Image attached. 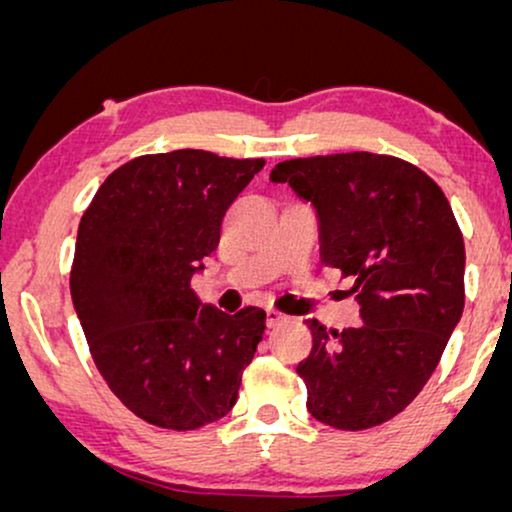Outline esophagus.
<instances>
[{"label":"esophagus","instance_id":"34e87169","mask_svg":"<svg viewBox=\"0 0 512 512\" xmlns=\"http://www.w3.org/2000/svg\"><path fill=\"white\" fill-rule=\"evenodd\" d=\"M286 319H289V317H286V314H282L279 310H275V307H268V310H265V324H268V328H275L279 324H284Z\"/></svg>","mask_w":512,"mask_h":512}]
</instances>
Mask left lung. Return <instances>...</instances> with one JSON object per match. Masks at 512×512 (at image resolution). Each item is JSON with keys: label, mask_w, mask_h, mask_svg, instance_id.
I'll list each match as a JSON object with an SVG mask.
<instances>
[{"label": "left lung", "mask_w": 512, "mask_h": 512, "mask_svg": "<svg viewBox=\"0 0 512 512\" xmlns=\"http://www.w3.org/2000/svg\"><path fill=\"white\" fill-rule=\"evenodd\" d=\"M312 202L321 261L352 277L361 326L307 319L298 363L307 410L361 431L396 417L424 389L464 312V237L445 193L419 167L368 151L293 158L270 172Z\"/></svg>", "instance_id": "obj_1"}]
</instances>
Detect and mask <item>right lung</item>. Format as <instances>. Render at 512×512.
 I'll list each match as a JSON object with an SVG mask.
<instances>
[{"label": "right lung", "instance_id": "add662e5", "mask_svg": "<svg viewBox=\"0 0 512 512\" xmlns=\"http://www.w3.org/2000/svg\"><path fill=\"white\" fill-rule=\"evenodd\" d=\"M263 165L200 149L139 156L104 179L79 223L69 289L90 354L125 408L160 429L226 417L263 340L261 307L226 314L191 289Z\"/></svg>", "mask_w": 512, "mask_h": 512}]
</instances>
